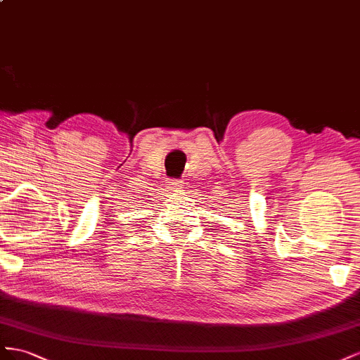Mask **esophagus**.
<instances>
[{"label":"esophagus","instance_id":"1","mask_svg":"<svg viewBox=\"0 0 360 360\" xmlns=\"http://www.w3.org/2000/svg\"><path fill=\"white\" fill-rule=\"evenodd\" d=\"M170 186H172L173 188L181 187V186H182V181H181V179H172V181H170Z\"/></svg>","mask_w":360,"mask_h":360}]
</instances>
